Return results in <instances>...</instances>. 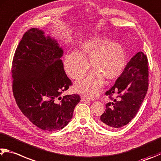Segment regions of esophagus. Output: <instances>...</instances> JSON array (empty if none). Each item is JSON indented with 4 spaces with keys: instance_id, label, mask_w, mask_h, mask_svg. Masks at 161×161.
Segmentation results:
<instances>
[{
    "instance_id": "obj_1",
    "label": "esophagus",
    "mask_w": 161,
    "mask_h": 161,
    "mask_svg": "<svg viewBox=\"0 0 161 161\" xmlns=\"http://www.w3.org/2000/svg\"><path fill=\"white\" fill-rule=\"evenodd\" d=\"M81 101H91L93 100V98L89 97V96H87L86 95H81Z\"/></svg>"
}]
</instances>
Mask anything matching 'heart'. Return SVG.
Returning <instances> with one entry per match:
<instances>
[{"instance_id": "b5f03b06", "label": "heart", "mask_w": 161, "mask_h": 161, "mask_svg": "<svg viewBox=\"0 0 161 161\" xmlns=\"http://www.w3.org/2000/svg\"><path fill=\"white\" fill-rule=\"evenodd\" d=\"M88 58L94 70L76 87L90 94L100 90L103 77L108 80L118 78L126 65V53L120 43L109 42L101 36H92L81 42L79 52L71 51L65 56L64 68L67 74L73 80L82 79L89 69Z\"/></svg>"}]
</instances>
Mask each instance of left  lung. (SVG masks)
I'll return each mask as SVG.
<instances>
[{"mask_svg": "<svg viewBox=\"0 0 161 161\" xmlns=\"http://www.w3.org/2000/svg\"><path fill=\"white\" fill-rule=\"evenodd\" d=\"M148 87V59L142 52H139L131 58L113 86L105 93L110 101L101 115V123L109 129L127 125L138 113Z\"/></svg>", "mask_w": 161, "mask_h": 161, "instance_id": "1", "label": "left lung"}]
</instances>
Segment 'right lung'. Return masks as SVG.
<instances>
[{
  "mask_svg": "<svg viewBox=\"0 0 161 161\" xmlns=\"http://www.w3.org/2000/svg\"><path fill=\"white\" fill-rule=\"evenodd\" d=\"M63 54L56 41L31 28L23 35L13 57V92L17 105L43 130H62L81 100L79 94L60 96L72 84L64 70Z\"/></svg>",
  "mask_w": 161,
  "mask_h": 161,
  "instance_id": "add662e5",
  "label": "right lung"
}]
</instances>
